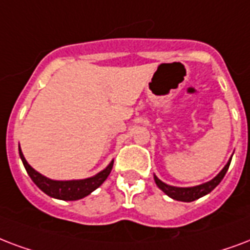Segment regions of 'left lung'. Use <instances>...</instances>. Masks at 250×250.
Instances as JSON below:
<instances>
[{
	"mask_svg": "<svg viewBox=\"0 0 250 250\" xmlns=\"http://www.w3.org/2000/svg\"><path fill=\"white\" fill-rule=\"evenodd\" d=\"M231 160L232 157L228 160V163L226 164V167H223L222 170L219 171L218 174H216L212 180H209L208 182H205V184L193 186V188H177V186H171V185H167L165 184V182H163L161 180H159L156 174H153V178H155V182L156 185H157V188H159L160 190H163L164 193L167 194V197H170L171 199H176V201L180 202H193L199 199V198L205 197V195H207L208 193H211V191L222 182V180L224 178V176H226L227 170H228V167H229Z\"/></svg>",
	"mask_w": 250,
	"mask_h": 250,
	"instance_id": "1",
	"label": "left lung"
}]
</instances>
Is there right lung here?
Returning a JSON list of instances; mask_svg holds the SVG:
<instances>
[{
  "instance_id": "add662e5",
  "label": "right lung",
  "mask_w": 250,
  "mask_h": 250,
  "mask_svg": "<svg viewBox=\"0 0 250 250\" xmlns=\"http://www.w3.org/2000/svg\"><path fill=\"white\" fill-rule=\"evenodd\" d=\"M19 156L23 163L26 171L32 180V182L41 188L43 193H45L48 197L55 198V199H62V201H79L83 198L87 197L89 194L93 193L95 188H98L104 184L106 178L110 174V171L114 165V160L110 161L107 167L104 170L97 173L95 176L83 178V180H68V181H57L51 180L48 177L43 176L39 171H36L30 164L26 161L22 149L19 146Z\"/></svg>"
}]
</instances>
